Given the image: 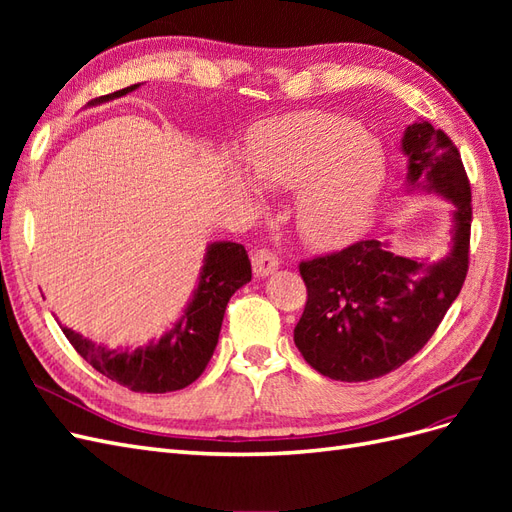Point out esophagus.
<instances>
[{
    "label": "esophagus",
    "mask_w": 512,
    "mask_h": 512,
    "mask_svg": "<svg viewBox=\"0 0 512 512\" xmlns=\"http://www.w3.org/2000/svg\"><path fill=\"white\" fill-rule=\"evenodd\" d=\"M277 267H280V258H277L273 252L256 250L252 254V269H254L256 277H267L273 271H277Z\"/></svg>",
    "instance_id": "1"
}]
</instances>
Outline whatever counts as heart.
<instances>
[{"instance_id": "b5f03b06", "label": "heart", "mask_w": 512, "mask_h": 512, "mask_svg": "<svg viewBox=\"0 0 512 512\" xmlns=\"http://www.w3.org/2000/svg\"><path fill=\"white\" fill-rule=\"evenodd\" d=\"M245 166L265 188H299L294 218L301 235L316 245H333L374 209L386 158L376 138L352 119L294 113L254 130L245 147ZM232 181L254 194L241 170H232Z\"/></svg>"}]
</instances>
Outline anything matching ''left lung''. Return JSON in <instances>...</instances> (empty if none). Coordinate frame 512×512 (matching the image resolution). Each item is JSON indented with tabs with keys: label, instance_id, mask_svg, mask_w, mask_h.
<instances>
[{
	"label": "left lung",
	"instance_id": "8db88e82",
	"mask_svg": "<svg viewBox=\"0 0 512 512\" xmlns=\"http://www.w3.org/2000/svg\"><path fill=\"white\" fill-rule=\"evenodd\" d=\"M399 149L408 158L406 194L453 205L451 245L440 260H416L393 252L389 239H367L301 262L307 303L294 344L331 380L365 382L404 365L436 333L466 280L472 194L457 147L421 119L404 130Z\"/></svg>",
	"mask_w": 512,
	"mask_h": 512
}]
</instances>
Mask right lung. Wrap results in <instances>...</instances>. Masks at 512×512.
I'll return each instance as SVG.
<instances>
[{
  "mask_svg": "<svg viewBox=\"0 0 512 512\" xmlns=\"http://www.w3.org/2000/svg\"><path fill=\"white\" fill-rule=\"evenodd\" d=\"M130 85L87 102L100 106L130 94ZM252 280V262L245 247L232 241H213L207 245L203 267L192 299L183 314L160 339L136 348H106L68 327H61L68 342L102 376L128 386L136 393H170L185 389L203 374L213 356L222 329L226 305L232 294Z\"/></svg>",
  "mask_w": 512,
  "mask_h": 512,
  "instance_id": "add662e5",
  "label": "right lung"
}]
</instances>
